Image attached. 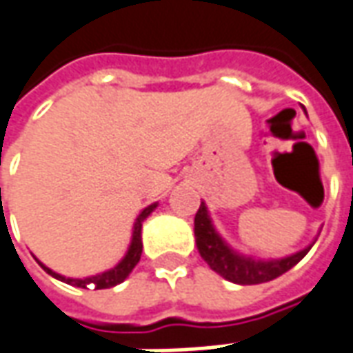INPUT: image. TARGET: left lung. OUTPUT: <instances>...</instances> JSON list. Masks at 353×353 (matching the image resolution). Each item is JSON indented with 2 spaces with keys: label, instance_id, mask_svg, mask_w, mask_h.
I'll return each mask as SVG.
<instances>
[{
  "label": "left lung",
  "instance_id": "left-lung-1",
  "mask_svg": "<svg viewBox=\"0 0 353 353\" xmlns=\"http://www.w3.org/2000/svg\"><path fill=\"white\" fill-rule=\"evenodd\" d=\"M194 239H196L199 254L202 256V260L210 265V270L236 285H260V283L277 279L290 268H294L312 248V246H305L304 250L287 258H281V260H254V258L243 256L235 252L214 229L204 202H201V208L194 216Z\"/></svg>",
  "mask_w": 353,
  "mask_h": 353
}]
</instances>
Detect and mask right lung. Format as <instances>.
<instances>
[{
    "instance_id": "obj_1",
    "label": "right lung",
    "mask_w": 353,
    "mask_h": 353,
    "mask_svg": "<svg viewBox=\"0 0 353 353\" xmlns=\"http://www.w3.org/2000/svg\"><path fill=\"white\" fill-rule=\"evenodd\" d=\"M157 208V202L154 204H151V206H147L145 210L137 216V219H135L134 223V235H132V243H130V248H128V252H125V256L122 258V262L118 263V265H114L112 270L108 271H103V273H99V275H91V277H85V279H70V277H65V275H59V273H55L53 270H49L48 265H43V263L39 262V260H36V262L43 268V271H48L51 277H55V279L63 281V283H66V285H72V287H80V288H88L90 285H93V287L97 288H110V287H117V285H120L122 281L132 273V270H134L135 265H137V262H139V258H141V252H143V243H141V225L143 221H145V218L151 214L152 210Z\"/></svg>"
}]
</instances>
